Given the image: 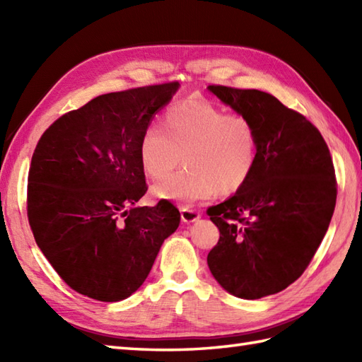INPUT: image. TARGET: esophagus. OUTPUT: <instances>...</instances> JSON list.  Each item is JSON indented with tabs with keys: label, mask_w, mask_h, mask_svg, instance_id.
Here are the masks:
<instances>
[{
	"label": "esophagus",
	"mask_w": 362,
	"mask_h": 362,
	"mask_svg": "<svg viewBox=\"0 0 362 362\" xmlns=\"http://www.w3.org/2000/svg\"><path fill=\"white\" fill-rule=\"evenodd\" d=\"M180 216H182L183 222H187V224H189V222H194V221H197L199 218H201V213H199L197 210L188 209V206H182V209H180Z\"/></svg>",
	"instance_id": "obj_1"
}]
</instances>
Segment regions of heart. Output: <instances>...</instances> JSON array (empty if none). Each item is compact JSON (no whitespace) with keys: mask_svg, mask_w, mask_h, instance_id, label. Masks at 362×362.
I'll use <instances>...</instances> for the list:
<instances>
[{"mask_svg":"<svg viewBox=\"0 0 362 362\" xmlns=\"http://www.w3.org/2000/svg\"><path fill=\"white\" fill-rule=\"evenodd\" d=\"M258 132L243 113H228L206 99H187L163 115V129L149 126L140 140V163L153 180L169 175L183 156L188 169L153 187L163 201L193 204L216 191L230 194L249 182L258 163Z\"/></svg>","mask_w":362,"mask_h":362,"instance_id":"obj_1","label":"heart"}]
</instances>
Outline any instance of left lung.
Instances as JSON below:
<instances>
[{
	"label": "left lung",
	"instance_id": "1",
	"mask_svg": "<svg viewBox=\"0 0 362 362\" xmlns=\"http://www.w3.org/2000/svg\"><path fill=\"white\" fill-rule=\"evenodd\" d=\"M209 90L253 121L259 148L249 182L206 210L219 228L206 263L230 294H276L305 272L328 230L337 196L332 153L311 121L266 91Z\"/></svg>",
	"mask_w": 362,
	"mask_h": 362
}]
</instances>
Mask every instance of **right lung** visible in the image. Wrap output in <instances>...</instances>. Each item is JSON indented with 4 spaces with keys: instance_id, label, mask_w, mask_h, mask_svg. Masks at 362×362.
<instances>
[{
    "instance_id": "right-lung-1",
    "label": "right lung",
    "mask_w": 362,
    "mask_h": 362,
    "mask_svg": "<svg viewBox=\"0 0 362 362\" xmlns=\"http://www.w3.org/2000/svg\"><path fill=\"white\" fill-rule=\"evenodd\" d=\"M179 82L91 99L45 130L28 174V221L35 243L68 286L119 302L141 286L161 244L180 224L169 201L146 194L141 135Z\"/></svg>"
}]
</instances>
